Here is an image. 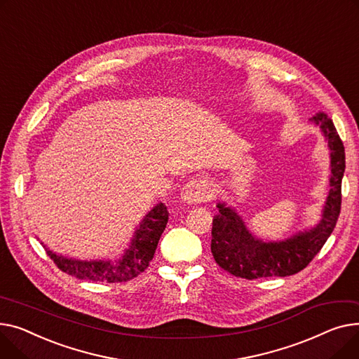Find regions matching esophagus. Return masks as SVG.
<instances>
[{"label":"esophagus","mask_w":359,"mask_h":359,"mask_svg":"<svg viewBox=\"0 0 359 359\" xmlns=\"http://www.w3.org/2000/svg\"><path fill=\"white\" fill-rule=\"evenodd\" d=\"M212 182L204 178L189 180L181 189V198L187 204H198L212 198Z\"/></svg>","instance_id":"34e87169"}]
</instances>
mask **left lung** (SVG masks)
<instances>
[{"label": "left lung", "instance_id": "obj_1", "mask_svg": "<svg viewBox=\"0 0 359 359\" xmlns=\"http://www.w3.org/2000/svg\"><path fill=\"white\" fill-rule=\"evenodd\" d=\"M310 121L320 129L330 152L329 193L320 220L287 239L264 241L252 233L233 207L224 201L217 203L219 213L213 219L212 229V254L219 266L231 276L246 280L292 276L310 264L332 235L341 213L345 147L327 114L318 113Z\"/></svg>", "mask_w": 359, "mask_h": 359}]
</instances>
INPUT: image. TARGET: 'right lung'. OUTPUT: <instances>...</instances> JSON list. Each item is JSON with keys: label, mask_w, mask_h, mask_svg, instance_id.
Returning a JSON list of instances; mask_svg holds the SVG:
<instances>
[{"label": "right lung", "mask_w": 359, "mask_h": 359, "mask_svg": "<svg viewBox=\"0 0 359 359\" xmlns=\"http://www.w3.org/2000/svg\"><path fill=\"white\" fill-rule=\"evenodd\" d=\"M168 210L163 203H158L136 227L129 246L116 259L81 261L57 255L43 243L48 255L57 268L78 280L123 283L137 277L152 261L161 235L168 223Z\"/></svg>", "instance_id": "obj_1"}]
</instances>
